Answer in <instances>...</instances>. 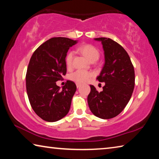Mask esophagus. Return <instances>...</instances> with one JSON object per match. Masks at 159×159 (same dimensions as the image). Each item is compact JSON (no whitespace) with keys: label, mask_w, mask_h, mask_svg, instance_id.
I'll return each instance as SVG.
<instances>
[{"label":"esophagus","mask_w":159,"mask_h":159,"mask_svg":"<svg viewBox=\"0 0 159 159\" xmlns=\"http://www.w3.org/2000/svg\"><path fill=\"white\" fill-rule=\"evenodd\" d=\"M80 85H81V84H80V83H76V87L79 88L80 87Z\"/></svg>","instance_id":"obj_1"}]
</instances>
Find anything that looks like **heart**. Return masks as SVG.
<instances>
[{"label":"heart","instance_id":"b5f03b06","mask_svg":"<svg viewBox=\"0 0 159 159\" xmlns=\"http://www.w3.org/2000/svg\"><path fill=\"white\" fill-rule=\"evenodd\" d=\"M79 50L90 61H95L98 60L99 57V52L98 50L92 45H83L79 48ZM73 58L74 52L72 51H70V52L67 53L65 58V62L68 67L71 66ZM92 76L93 74L91 72L85 71V70L79 69L70 75V79L78 83H83L88 81Z\"/></svg>","mask_w":159,"mask_h":159}]
</instances>
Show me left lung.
<instances>
[{"label": "left lung", "instance_id": "8db88e82", "mask_svg": "<svg viewBox=\"0 0 159 159\" xmlns=\"http://www.w3.org/2000/svg\"><path fill=\"white\" fill-rule=\"evenodd\" d=\"M94 39L102 43L104 52L105 62L97 79L105 85L98 92L90 85L88 103L97 117L109 119L119 114L130 101L134 87V70L121 45L107 38Z\"/></svg>", "mask_w": 159, "mask_h": 159}]
</instances>
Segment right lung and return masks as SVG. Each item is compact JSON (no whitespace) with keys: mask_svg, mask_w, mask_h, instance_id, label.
Wrapping results in <instances>:
<instances>
[{"mask_svg":"<svg viewBox=\"0 0 159 159\" xmlns=\"http://www.w3.org/2000/svg\"><path fill=\"white\" fill-rule=\"evenodd\" d=\"M77 43L68 38H52L35 50L26 74V92L31 106L43 120L55 122L68 114L76 85L66 80L62 88L56 82L66 73L65 58Z\"/></svg>","mask_w":159,"mask_h":159,"instance_id":"add662e5","label":"right lung"}]
</instances>
